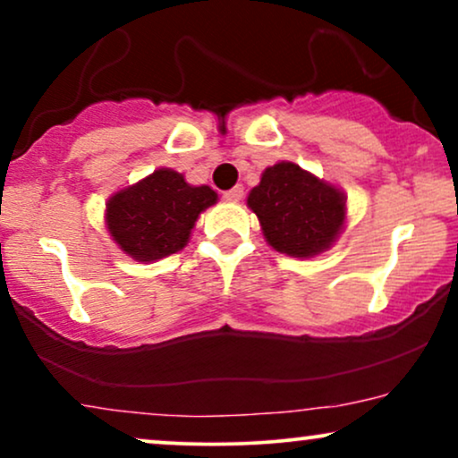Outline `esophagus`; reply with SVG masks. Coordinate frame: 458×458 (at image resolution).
I'll return each instance as SVG.
<instances>
[{"instance_id":"34e87169","label":"esophagus","mask_w":458,"mask_h":458,"mask_svg":"<svg viewBox=\"0 0 458 458\" xmlns=\"http://www.w3.org/2000/svg\"><path fill=\"white\" fill-rule=\"evenodd\" d=\"M243 187L241 185H236V187H233V189H228V191H224V198L225 199H230V202H239L241 198H243Z\"/></svg>"}]
</instances>
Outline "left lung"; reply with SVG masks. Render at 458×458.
Returning a JSON list of instances; mask_svg holds the SVG:
<instances>
[{
  "label": "left lung",
  "mask_w": 458,
  "mask_h": 458,
  "mask_svg": "<svg viewBox=\"0 0 458 458\" xmlns=\"http://www.w3.org/2000/svg\"><path fill=\"white\" fill-rule=\"evenodd\" d=\"M247 207L259 217L267 243L295 259H314L329 250L346 217L344 193L291 161L262 172Z\"/></svg>",
  "instance_id": "left-lung-1"
}]
</instances>
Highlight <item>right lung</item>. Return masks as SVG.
<instances>
[{"instance_id": "1", "label": "right lung", "mask_w": 458, "mask_h": 458, "mask_svg": "<svg viewBox=\"0 0 458 458\" xmlns=\"http://www.w3.org/2000/svg\"><path fill=\"white\" fill-rule=\"evenodd\" d=\"M217 202L208 185L193 187L170 167L107 199L105 224L124 254L140 262H152L176 254L187 245L198 215Z\"/></svg>"}]
</instances>
